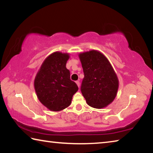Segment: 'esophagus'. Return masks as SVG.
Wrapping results in <instances>:
<instances>
[{"mask_svg":"<svg viewBox=\"0 0 153 153\" xmlns=\"http://www.w3.org/2000/svg\"><path fill=\"white\" fill-rule=\"evenodd\" d=\"M76 84L77 85V86H78V87L79 88V86H80V84H79V81H76Z\"/></svg>","mask_w":153,"mask_h":153,"instance_id":"obj_1","label":"esophagus"}]
</instances>
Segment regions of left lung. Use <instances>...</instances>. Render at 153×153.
<instances>
[{
  "label": "left lung",
  "mask_w": 153,
  "mask_h": 153,
  "mask_svg": "<svg viewBox=\"0 0 153 153\" xmlns=\"http://www.w3.org/2000/svg\"><path fill=\"white\" fill-rule=\"evenodd\" d=\"M84 77L81 91L87 104L95 108L107 107L117 94L119 79L105 55L97 50L80 53Z\"/></svg>",
  "instance_id": "1"
}]
</instances>
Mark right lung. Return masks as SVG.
Segmentation results:
<instances>
[{
  "mask_svg": "<svg viewBox=\"0 0 153 153\" xmlns=\"http://www.w3.org/2000/svg\"><path fill=\"white\" fill-rule=\"evenodd\" d=\"M69 53L56 51L46 57L34 79V89L40 102L51 111L68 107L78 87L70 79L66 68Z\"/></svg>",
  "mask_w": 153,
  "mask_h": 153,
  "instance_id": "add662e5",
  "label": "right lung"
}]
</instances>
